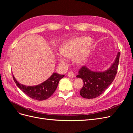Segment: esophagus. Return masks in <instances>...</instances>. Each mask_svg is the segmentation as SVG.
I'll return each instance as SVG.
<instances>
[{
	"mask_svg": "<svg viewBox=\"0 0 133 133\" xmlns=\"http://www.w3.org/2000/svg\"><path fill=\"white\" fill-rule=\"evenodd\" d=\"M68 76H69V77L73 78L75 76V74L73 71H69V73H68Z\"/></svg>",
	"mask_w": 133,
	"mask_h": 133,
	"instance_id": "obj_1",
	"label": "esophagus"
}]
</instances>
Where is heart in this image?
<instances>
[{"label": "heart", "mask_w": 133, "mask_h": 133, "mask_svg": "<svg viewBox=\"0 0 133 133\" xmlns=\"http://www.w3.org/2000/svg\"><path fill=\"white\" fill-rule=\"evenodd\" d=\"M92 41L88 38H74L64 43L60 49V53L67 57L75 55V61L78 63H82L86 59ZM60 60L64 61L62 59H60Z\"/></svg>", "instance_id": "b5f03b06"}]
</instances>
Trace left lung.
I'll use <instances>...</instances> for the list:
<instances>
[{"mask_svg": "<svg viewBox=\"0 0 133 133\" xmlns=\"http://www.w3.org/2000/svg\"><path fill=\"white\" fill-rule=\"evenodd\" d=\"M120 53H118L115 61L110 68L104 72H95L85 66H82L76 77L83 79L84 85L80 95L85 99H93L102 95L115 78L118 71Z\"/></svg>", "mask_w": 133, "mask_h": 133, "instance_id": "left-lung-1", "label": "left lung"}]
</instances>
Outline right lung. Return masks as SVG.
<instances>
[{
    "label": "right lung",
    "instance_id": "add662e5",
    "mask_svg": "<svg viewBox=\"0 0 133 133\" xmlns=\"http://www.w3.org/2000/svg\"><path fill=\"white\" fill-rule=\"evenodd\" d=\"M13 76L15 84L20 89L30 98L42 101L50 98L53 95L57 89L60 80L64 77V75L54 73L45 82L33 87L23 85L16 80L13 75Z\"/></svg>",
    "mask_w": 133,
    "mask_h": 133
}]
</instances>
